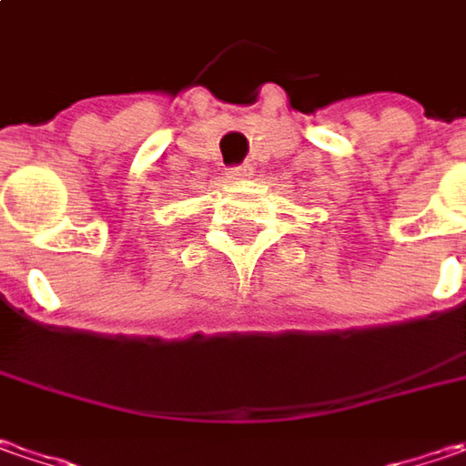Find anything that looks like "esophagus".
Returning <instances> with one entry per match:
<instances>
[{
	"label": "esophagus",
	"instance_id": "34e87169",
	"mask_svg": "<svg viewBox=\"0 0 466 466\" xmlns=\"http://www.w3.org/2000/svg\"><path fill=\"white\" fill-rule=\"evenodd\" d=\"M229 179H250L253 177V167L250 164H242V167H232L229 172H227Z\"/></svg>",
	"mask_w": 466,
	"mask_h": 466
}]
</instances>
